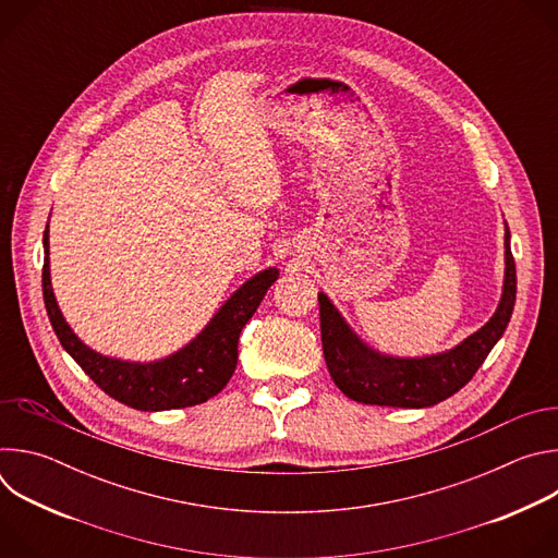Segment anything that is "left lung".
I'll return each mask as SVG.
<instances>
[{
	"mask_svg": "<svg viewBox=\"0 0 558 558\" xmlns=\"http://www.w3.org/2000/svg\"><path fill=\"white\" fill-rule=\"evenodd\" d=\"M506 271L504 291L490 320L457 347L424 355H386L368 347L342 317L327 293H317L320 302V331L327 368L336 386L362 404L428 409L463 388L501 340L517 300V269L510 252V229L506 225Z\"/></svg>",
	"mask_w": 558,
	"mask_h": 558,
	"instance_id": "left-lung-1",
	"label": "left lung"
}]
</instances>
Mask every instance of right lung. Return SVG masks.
I'll list each match as a JSON object with an SVG mask.
<instances>
[{
    "label": "right lung",
    "instance_id": "right-lung-1",
    "mask_svg": "<svg viewBox=\"0 0 558 558\" xmlns=\"http://www.w3.org/2000/svg\"><path fill=\"white\" fill-rule=\"evenodd\" d=\"M44 231V302L61 347L112 400L136 411H172L207 402L231 379L238 362V338L256 313L278 269L267 267L238 287L214 313L205 329L177 353L154 362L108 357L78 340L57 304L50 282V243Z\"/></svg>",
    "mask_w": 558,
    "mask_h": 558
}]
</instances>
